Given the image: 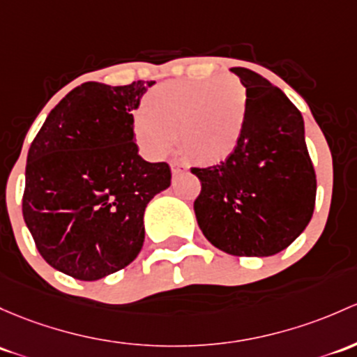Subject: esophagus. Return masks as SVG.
<instances>
[{
	"mask_svg": "<svg viewBox=\"0 0 357 357\" xmlns=\"http://www.w3.org/2000/svg\"><path fill=\"white\" fill-rule=\"evenodd\" d=\"M171 171H172V178H176V176L185 174V172L188 171V167L183 166V164H179V162H172L171 164Z\"/></svg>",
	"mask_w": 357,
	"mask_h": 357,
	"instance_id": "esophagus-1",
	"label": "esophagus"
}]
</instances>
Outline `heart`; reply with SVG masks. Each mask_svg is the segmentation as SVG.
<instances>
[{
  "label": "heart",
  "instance_id": "heart-1",
  "mask_svg": "<svg viewBox=\"0 0 357 357\" xmlns=\"http://www.w3.org/2000/svg\"><path fill=\"white\" fill-rule=\"evenodd\" d=\"M248 92L234 77L176 80L157 85L133 112V137L150 159L176 144L195 164L219 166L241 145L248 126Z\"/></svg>",
  "mask_w": 357,
  "mask_h": 357
}]
</instances>
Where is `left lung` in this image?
<instances>
[{
  "instance_id": "1",
  "label": "left lung",
  "mask_w": 357,
  "mask_h": 357,
  "mask_svg": "<svg viewBox=\"0 0 357 357\" xmlns=\"http://www.w3.org/2000/svg\"><path fill=\"white\" fill-rule=\"evenodd\" d=\"M232 73L248 92L246 135L224 164L191 169L202 183L195 215L219 250L236 257H272L310 224L317 176L298 107L261 75L248 68Z\"/></svg>"
}]
</instances>
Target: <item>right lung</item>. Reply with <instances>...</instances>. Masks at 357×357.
Wrapping results in <instances>:
<instances>
[{
  "label": "right lung",
  "mask_w": 357,
  "mask_h": 357,
  "mask_svg": "<svg viewBox=\"0 0 357 357\" xmlns=\"http://www.w3.org/2000/svg\"><path fill=\"white\" fill-rule=\"evenodd\" d=\"M153 84L85 82L33 138L22 212L52 268L99 280L140 253L145 207L171 186L167 164L142 159L133 137V111Z\"/></svg>",
  "instance_id": "1"
}]
</instances>
